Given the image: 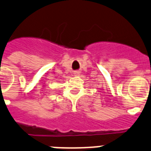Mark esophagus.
Instances as JSON below:
<instances>
[{
	"mask_svg": "<svg viewBox=\"0 0 151 151\" xmlns=\"http://www.w3.org/2000/svg\"><path fill=\"white\" fill-rule=\"evenodd\" d=\"M79 73H79V71H75L74 72L75 75H79Z\"/></svg>",
	"mask_w": 151,
	"mask_h": 151,
	"instance_id": "1",
	"label": "esophagus"
}]
</instances>
